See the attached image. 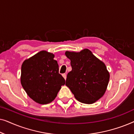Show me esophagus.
<instances>
[{
	"instance_id": "1",
	"label": "esophagus",
	"mask_w": 134,
	"mask_h": 134,
	"mask_svg": "<svg viewBox=\"0 0 134 134\" xmlns=\"http://www.w3.org/2000/svg\"><path fill=\"white\" fill-rule=\"evenodd\" d=\"M62 76L63 77H64V79H66V74L65 73H64V74H62Z\"/></svg>"
}]
</instances>
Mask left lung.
Returning <instances> with one entry per match:
<instances>
[{"label":"left lung","instance_id":"1","mask_svg":"<svg viewBox=\"0 0 134 134\" xmlns=\"http://www.w3.org/2000/svg\"><path fill=\"white\" fill-rule=\"evenodd\" d=\"M72 71L68 73L66 85L79 101L93 104L105 93L110 75L105 64L88 49L65 52Z\"/></svg>","mask_w":134,"mask_h":134}]
</instances>
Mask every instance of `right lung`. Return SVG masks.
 Returning a JSON list of instances; mask_svg holds the SVG:
<instances>
[{
  "label": "right lung",
  "instance_id": "right-lung-1",
  "mask_svg": "<svg viewBox=\"0 0 134 134\" xmlns=\"http://www.w3.org/2000/svg\"><path fill=\"white\" fill-rule=\"evenodd\" d=\"M54 58V54L43 51L22 65L21 85L28 96L37 103H50L65 83Z\"/></svg>",
  "mask_w": 134,
  "mask_h": 134
}]
</instances>
